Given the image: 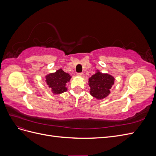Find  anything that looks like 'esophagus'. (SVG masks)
<instances>
[{"mask_svg": "<svg viewBox=\"0 0 156 156\" xmlns=\"http://www.w3.org/2000/svg\"><path fill=\"white\" fill-rule=\"evenodd\" d=\"M83 75H84L83 73H77V75H78L79 77H83Z\"/></svg>", "mask_w": 156, "mask_h": 156, "instance_id": "obj_1", "label": "esophagus"}]
</instances>
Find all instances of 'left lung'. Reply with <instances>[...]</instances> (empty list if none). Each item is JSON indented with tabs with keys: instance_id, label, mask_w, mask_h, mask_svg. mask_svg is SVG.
<instances>
[{
	"instance_id": "obj_1",
	"label": "left lung",
	"mask_w": 156,
	"mask_h": 156,
	"mask_svg": "<svg viewBox=\"0 0 156 156\" xmlns=\"http://www.w3.org/2000/svg\"><path fill=\"white\" fill-rule=\"evenodd\" d=\"M115 83V78L107 73H102L97 70L88 79L90 88V94L97 100H102L109 95L110 89Z\"/></svg>"
}]
</instances>
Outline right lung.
Listing matches in <instances>:
<instances>
[{
    "label": "right lung",
    "instance_id": "right-lung-1",
    "mask_svg": "<svg viewBox=\"0 0 156 156\" xmlns=\"http://www.w3.org/2000/svg\"><path fill=\"white\" fill-rule=\"evenodd\" d=\"M71 77L69 73L59 69L55 73H51L45 76V81L54 94H60L67 91L66 84L69 81Z\"/></svg>",
    "mask_w": 156,
    "mask_h": 156
}]
</instances>
